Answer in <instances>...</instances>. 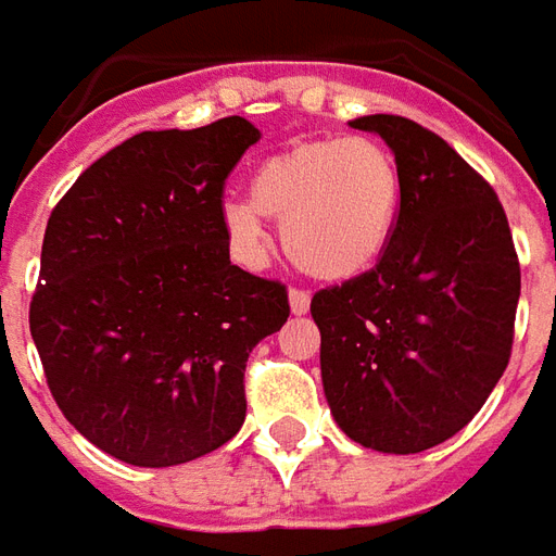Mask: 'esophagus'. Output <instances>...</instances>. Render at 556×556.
I'll list each match as a JSON object with an SVG mask.
<instances>
[{
  "label": "esophagus",
  "instance_id": "obj_1",
  "mask_svg": "<svg viewBox=\"0 0 556 556\" xmlns=\"http://www.w3.org/2000/svg\"><path fill=\"white\" fill-rule=\"evenodd\" d=\"M289 306L294 315H306L309 313V294L301 289H291L289 291Z\"/></svg>",
  "mask_w": 556,
  "mask_h": 556
}]
</instances>
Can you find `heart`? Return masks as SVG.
I'll use <instances>...</instances> for the list:
<instances>
[{"mask_svg":"<svg viewBox=\"0 0 556 556\" xmlns=\"http://www.w3.org/2000/svg\"><path fill=\"white\" fill-rule=\"evenodd\" d=\"M402 169L378 139H313L267 157L253 175L250 199L219 207L231 253L258 267L267 253L265 217L282 219V250L318 282L369 274L396 235Z\"/></svg>","mask_w":556,"mask_h":556,"instance_id":"heart-1","label":"heart"}]
</instances>
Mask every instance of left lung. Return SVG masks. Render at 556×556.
I'll return each instance as SVG.
<instances>
[{
	"label": "left lung",
	"mask_w": 556,
	"mask_h": 556,
	"mask_svg": "<svg viewBox=\"0 0 556 556\" xmlns=\"http://www.w3.org/2000/svg\"><path fill=\"white\" fill-rule=\"evenodd\" d=\"M402 169L384 258L313 298L321 384L351 441L408 455L473 419L513 351L521 267L489 184L441 137L402 115H363Z\"/></svg>",
	"instance_id": "obj_1"
}]
</instances>
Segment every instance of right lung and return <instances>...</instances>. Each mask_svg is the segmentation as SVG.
I'll use <instances>...</instances> for the list:
<instances>
[{"label":"right lung","mask_w":556,"mask_h":556,"mask_svg":"<svg viewBox=\"0 0 556 556\" xmlns=\"http://www.w3.org/2000/svg\"><path fill=\"white\" fill-rule=\"evenodd\" d=\"M258 139L241 115L146 130L50 214L31 339L67 422L118 462L184 465L241 431L247 357L289 318L286 286L231 265L219 226Z\"/></svg>","instance_id":"add662e5"}]
</instances>
